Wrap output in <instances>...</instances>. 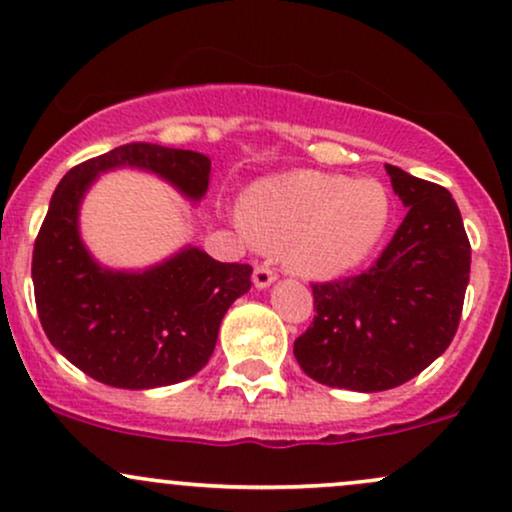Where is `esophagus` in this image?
Segmentation results:
<instances>
[{"mask_svg": "<svg viewBox=\"0 0 512 512\" xmlns=\"http://www.w3.org/2000/svg\"><path fill=\"white\" fill-rule=\"evenodd\" d=\"M276 279V272L269 264H255V272H252V281H255L257 289H267L269 284Z\"/></svg>", "mask_w": 512, "mask_h": 512, "instance_id": "34e87169", "label": "esophagus"}]
</instances>
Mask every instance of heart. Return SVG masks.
I'll return each mask as SVG.
<instances>
[{"mask_svg":"<svg viewBox=\"0 0 512 512\" xmlns=\"http://www.w3.org/2000/svg\"><path fill=\"white\" fill-rule=\"evenodd\" d=\"M390 211L383 182L293 170L252 185L240 223L257 245L281 250L291 272L330 279L378 248Z\"/></svg>","mask_w":512,"mask_h":512,"instance_id":"heart-1","label":"heart"}]
</instances>
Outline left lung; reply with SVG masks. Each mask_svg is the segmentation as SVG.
<instances>
[{
    "mask_svg": "<svg viewBox=\"0 0 512 512\" xmlns=\"http://www.w3.org/2000/svg\"><path fill=\"white\" fill-rule=\"evenodd\" d=\"M409 207L366 272L315 281V317L293 342L322 385L380 392L407 383L448 349L460 325L472 248L445 187L385 166Z\"/></svg>",
    "mask_w": 512,
    "mask_h": 512,
    "instance_id": "8db88e82",
    "label": "left lung"
}]
</instances>
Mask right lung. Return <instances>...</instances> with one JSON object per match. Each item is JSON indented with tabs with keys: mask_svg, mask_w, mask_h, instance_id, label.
<instances>
[{
	"mask_svg": "<svg viewBox=\"0 0 512 512\" xmlns=\"http://www.w3.org/2000/svg\"><path fill=\"white\" fill-rule=\"evenodd\" d=\"M115 166L154 170L192 199L211 178L207 156L142 142L74 166L35 238V308L52 346L76 368L110 387L149 390L207 366L223 315L252 286V267L216 262L197 248L144 274L98 267L81 245L76 216L88 185Z\"/></svg>",
	"mask_w": 512,
	"mask_h": 512,
	"instance_id": "add662e5",
	"label": "right lung"
}]
</instances>
